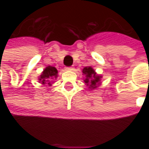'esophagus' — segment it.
I'll return each instance as SVG.
<instances>
[{"label":"esophagus","mask_w":149,"mask_h":149,"mask_svg":"<svg viewBox=\"0 0 149 149\" xmlns=\"http://www.w3.org/2000/svg\"><path fill=\"white\" fill-rule=\"evenodd\" d=\"M65 70H66V71H72V70H73V68H72V67H66V68H65Z\"/></svg>","instance_id":"34e87169"}]
</instances>
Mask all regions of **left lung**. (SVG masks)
<instances>
[{
	"label": "left lung",
	"instance_id": "obj_1",
	"mask_svg": "<svg viewBox=\"0 0 149 149\" xmlns=\"http://www.w3.org/2000/svg\"><path fill=\"white\" fill-rule=\"evenodd\" d=\"M82 72L84 76V83L90 90L97 88L101 84L100 81L102 79V76L97 74L96 71L93 68V67H91V66L84 67L82 69Z\"/></svg>",
	"mask_w": 149,
	"mask_h": 149
}]
</instances>
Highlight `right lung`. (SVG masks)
I'll return each instance as SVG.
<instances>
[{"label": "right lung", "mask_w": 149, "mask_h": 149, "mask_svg": "<svg viewBox=\"0 0 149 149\" xmlns=\"http://www.w3.org/2000/svg\"><path fill=\"white\" fill-rule=\"evenodd\" d=\"M57 77H58L57 69L55 67L49 65L43 70L41 74L40 75L38 81H39V83H40V84H49L50 86L51 85V81L52 79H56Z\"/></svg>", "instance_id": "obj_1"}]
</instances>
